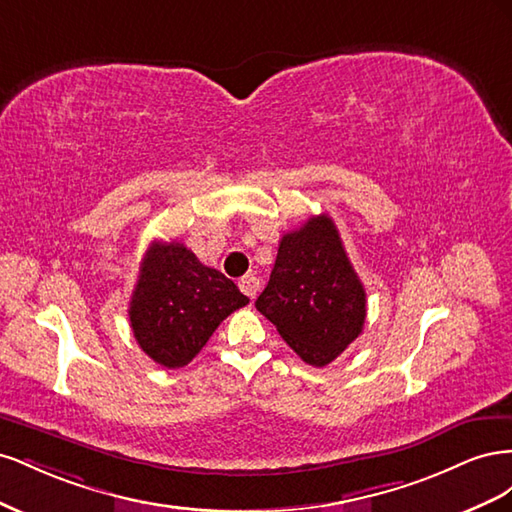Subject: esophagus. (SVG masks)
Returning a JSON list of instances; mask_svg holds the SVG:
<instances>
[{"mask_svg":"<svg viewBox=\"0 0 512 512\" xmlns=\"http://www.w3.org/2000/svg\"><path fill=\"white\" fill-rule=\"evenodd\" d=\"M239 288L250 299H256V294L260 292V280H258L256 275H252V273L250 275H243L241 280H239Z\"/></svg>","mask_w":512,"mask_h":512,"instance_id":"1","label":"esophagus"}]
</instances>
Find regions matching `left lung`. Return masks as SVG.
I'll return each instance as SVG.
<instances>
[{
  "mask_svg": "<svg viewBox=\"0 0 512 512\" xmlns=\"http://www.w3.org/2000/svg\"><path fill=\"white\" fill-rule=\"evenodd\" d=\"M256 309L314 367L335 361L363 333L365 288L327 213L282 237Z\"/></svg>",
  "mask_w": 512,
  "mask_h": 512,
  "instance_id": "left-lung-1",
  "label": "left lung"
}]
</instances>
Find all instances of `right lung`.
Segmentation results:
<instances>
[{
	"label": "right lung",
	"instance_id": "right-lung-1",
	"mask_svg": "<svg viewBox=\"0 0 512 512\" xmlns=\"http://www.w3.org/2000/svg\"><path fill=\"white\" fill-rule=\"evenodd\" d=\"M250 299L177 241H153L138 271L130 327L141 350L168 369L188 365L220 322Z\"/></svg>",
	"mask_w": 512,
	"mask_h": 512
}]
</instances>
